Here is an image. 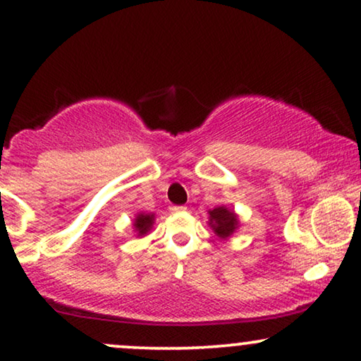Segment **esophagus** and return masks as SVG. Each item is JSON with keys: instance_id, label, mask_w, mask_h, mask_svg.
Segmentation results:
<instances>
[{"instance_id": "1", "label": "esophagus", "mask_w": 361, "mask_h": 361, "mask_svg": "<svg viewBox=\"0 0 361 361\" xmlns=\"http://www.w3.org/2000/svg\"><path fill=\"white\" fill-rule=\"evenodd\" d=\"M187 207L185 205H171V212H185Z\"/></svg>"}]
</instances>
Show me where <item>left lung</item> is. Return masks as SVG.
<instances>
[{"label":"left lung","instance_id":"8db88e82","mask_svg":"<svg viewBox=\"0 0 361 361\" xmlns=\"http://www.w3.org/2000/svg\"><path fill=\"white\" fill-rule=\"evenodd\" d=\"M209 214H210L212 228L215 230V233L219 235L220 238H226V236L233 233L236 228V224H238V220H236V215L233 212L226 210L225 207H216V209L210 210Z\"/></svg>","mask_w":361,"mask_h":361}]
</instances>
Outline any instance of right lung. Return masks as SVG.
<instances>
[{"label": "right lung", "instance_id": "1", "mask_svg": "<svg viewBox=\"0 0 361 361\" xmlns=\"http://www.w3.org/2000/svg\"><path fill=\"white\" fill-rule=\"evenodd\" d=\"M152 220H154V215H147V214H140L136 216L135 221V228L137 230V233L145 235L147 230L151 228Z\"/></svg>", "mask_w": 361, "mask_h": 361}]
</instances>
